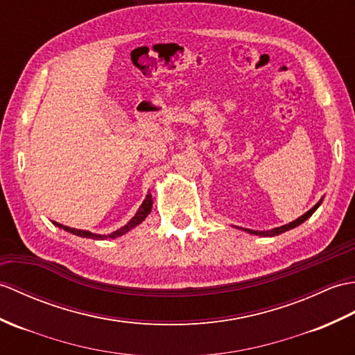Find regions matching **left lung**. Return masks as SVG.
<instances>
[{
	"label": "left lung",
	"instance_id": "8db88e82",
	"mask_svg": "<svg viewBox=\"0 0 355 355\" xmlns=\"http://www.w3.org/2000/svg\"><path fill=\"white\" fill-rule=\"evenodd\" d=\"M322 200H324V198H322L316 205H314V207H313L310 211H306L305 214H302L301 217H297L296 220H293V222H290V223H287V225H282V226H278V227H273V230H270V231H254V230H246V227H239V226H235V227H239V230H241V231H244V232H249V234H254V235H259V237H275V235H279V234H282V232L293 230V227H296V226H299L301 223H304L306 218H310V217L314 214V211H316V209L320 207Z\"/></svg>",
	"mask_w": 355,
	"mask_h": 355
}]
</instances>
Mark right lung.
I'll return each instance as SVG.
<instances>
[{
	"label": "right lung",
	"mask_w": 355,
	"mask_h": 355,
	"mask_svg": "<svg viewBox=\"0 0 355 355\" xmlns=\"http://www.w3.org/2000/svg\"><path fill=\"white\" fill-rule=\"evenodd\" d=\"M152 205H153V199H152V194L148 193L147 196H146V199H144V202L141 203V207L138 208V211H137V214L133 216L128 223H125L124 226H121L120 230H116V231H114V232H111V234H94V232H89V231H83V230H76V227H69V226H65V225H60V223H56V222H53V225L54 226H58V227H60V230H64V231H67V232H71V234H74V235H77V237H83V239H92V240H107V239H116V237H121V235H124V234H128L129 231H132L133 227H137L138 225H141L146 220V217L150 214V211H152Z\"/></svg>",
	"instance_id": "1"
}]
</instances>
